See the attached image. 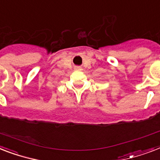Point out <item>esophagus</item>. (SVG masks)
Instances as JSON below:
<instances>
[{"label":"esophagus","instance_id":"1","mask_svg":"<svg viewBox=\"0 0 160 160\" xmlns=\"http://www.w3.org/2000/svg\"><path fill=\"white\" fill-rule=\"evenodd\" d=\"M75 70H76V71H80V70H81V68H80V67H75Z\"/></svg>","mask_w":160,"mask_h":160}]
</instances>
